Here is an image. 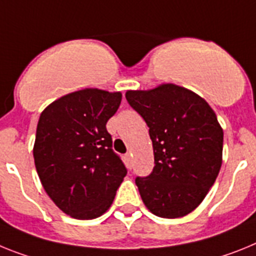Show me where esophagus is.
I'll use <instances>...</instances> for the list:
<instances>
[{
  "label": "esophagus",
  "instance_id": "esophagus-1",
  "mask_svg": "<svg viewBox=\"0 0 256 256\" xmlns=\"http://www.w3.org/2000/svg\"><path fill=\"white\" fill-rule=\"evenodd\" d=\"M125 158H126V161H128V165H131V161H132V153H131V152L126 153Z\"/></svg>",
  "mask_w": 256,
  "mask_h": 256
}]
</instances>
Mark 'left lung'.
Masks as SVG:
<instances>
[{"instance_id": "1", "label": "left lung", "mask_w": 256, "mask_h": 256, "mask_svg": "<svg viewBox=\"0 0 256 256\" xmlns=\"http://www.w3.org/2000/svg\"><path fill=\"white\" fill-rule=\"evenodd\" d=\"M126 99L150 128L154 168L135 183L156 216L192 212L216 180L223 162V128L208 102L175 84L128 90Z\"/></svg>"}]
</instances>
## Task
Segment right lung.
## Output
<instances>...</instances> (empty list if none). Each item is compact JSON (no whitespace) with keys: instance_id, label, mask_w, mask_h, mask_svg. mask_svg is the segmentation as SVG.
Returning <instances> with one entry per match:
<instances>
[{"instance_id":"1","label":"right lung","mask_w":256,"mask_h":256,"mask_svg":"<svg viewBox=\"0 0 256 256\" xmlns=\"http://www.w3.org/2000/svg\"><path fill=\"white\" fill-rule=\"evenodd\" d=\"M121 99L120 91L82 88L48 104L40 116L36 170L48 197L74 219L102 216L128 172L106 128Z\"/></svg>"}]
</instances>
